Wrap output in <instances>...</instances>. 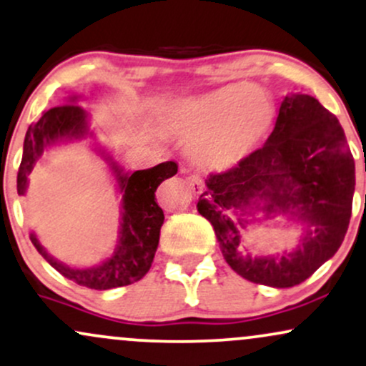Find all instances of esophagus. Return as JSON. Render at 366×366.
I'll list each match as a JSON object with an SVG mask.
<instances>
[{
	"label": "esophagus",
	"mask_w": 366,
	"mask_h": 366,
	"mask_svg": "<svg viewBox=\"0 0 366 366\" xmlns=\"http://www.w3.org/2000/svg\"><path fill=\"white\" fill-rule=\"evenodd\" d=\"M187 183H188V187H190V190L193 193H200L202 190H204V179H202L199 174H190V176H188Z\"/></svg>",
	"instance_id": "esophagus-1"
}]
</instances>
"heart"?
<instances>
[{"mask_svg":"<svg viewBox=\"0 0 366 366\" xmlns=\"http://www.w3.org/2000/svg\"><path fill=\"white\" fill-rule=\"evenodd\" d=\"M272 118L274 102L264 87L226 85L184 102L176 113V127L184 135L202 133L195 152L204 164L226 166L259 142Z\"/></svg>","mask_w":366,"mask_h":366,"instance_id":"obj_1","label":"heart"}]
</instances>
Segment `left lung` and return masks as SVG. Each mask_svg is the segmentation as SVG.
<instances>
[{
	"label": "left lung",
	"instance_id": "obj_1",
	"mask_svg": "<svg viewBox=\"0 0 366 366\" xmlns=\"http://www.w3.org/2000/svg\"><path fill=\"white\" fill-rule=\"evenodd\" d=\"M197 209L216 231L236 274L272 287L303 282L341 247L350 226L355 159L332 113L307 94L286 96L267 142L238 164L210 173ZM286 215L302 226L299 247L281 257L241 252L248 215Z\"/></svg>",
	"mask_w": 366,
	"mask_h": 366
}]
</instances>
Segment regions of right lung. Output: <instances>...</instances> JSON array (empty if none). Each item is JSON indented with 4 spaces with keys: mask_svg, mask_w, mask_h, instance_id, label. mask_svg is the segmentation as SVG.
<instances>
[{
    "mask_svg": "<svg viewBox=\"0 0 366 366\" xmlns=\"http://www.w3.org/2000/svg\"><path fill=\"white\" fill-rule=\"evenodd\" d=\"M75 102V97L71 99ZM89 133L87 113L76 104H64L46 111L32 123L25 133L24 156L16 176V192L25 195L29 174L41 159L42 152L58 142L79 140ZM111 161V157H107ZM111 169L118 179L122 199V229L113 255L89 269H73L61 264L46 252L36 234L30 233V242L44 259L59 274L76 285L90 290H113L140 281L149 272L156 255L164 212L156 202V190L164 179L178 173V164L173 161L161 162L150 169L123 173L116 162L111 161Z\"/></svg>",
    "mask_w": 366,
    "mask_h": 366,
    "instance_id": "add662e5",
    "label": "right lung"
}]
</instances>
